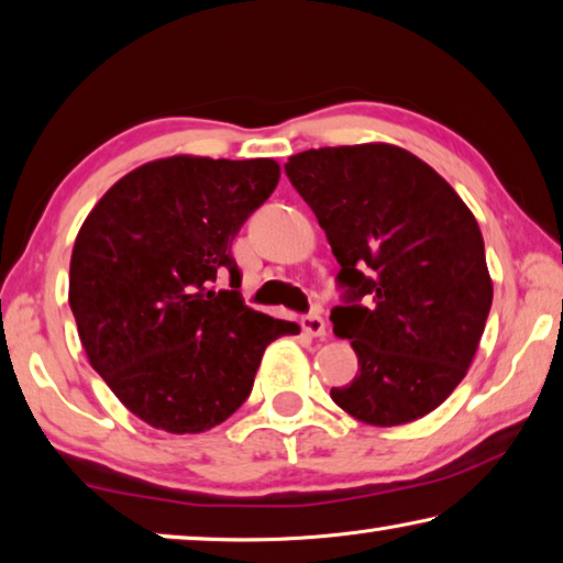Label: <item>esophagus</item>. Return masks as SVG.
<instances>
[{
	"mask_svg": "<svg viewBox=\"0 0 563 563\" xmlns=\"http://www.w3.org/2000/svg\"><path fill=\"white\" fill-rule=\"evenodd\" d=\"M302 330L310 332L312 338H325V320H322L318 310H312L302 318Z\"/></svg>",
	"mask_w": 563,
	"mask_h": 563,
	"instance_id": "obj_1",
	"label": "esophagus"
}]
</instances>
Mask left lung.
<instances>
[{
  "instance_id": "8db88e82",
  "label": "left lung",
  "mask_w": 563,
  "mask_h": 563,
  "mask_svg": "<svg viewBox=\"0 0 563 563\" xmlns=\"http://www.w3.org/2000/svg\"><path fill=\"white\" fill-rule=\"evenodd\" d=\"M285 176L340 263L330 320L352 340L360 375L330 397L377 427L430 415L464 379L492 308L472 211L434 168L389 144L302 151Z\"/></svg>"
}]
</instances>
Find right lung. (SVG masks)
<instances>
[{
  "label": "right lung",
  "instance_id": "add662e5",
  "mask_svg": "<svg viewBox=\"0 0 563 563\" xmlns=\"http://www.w3.org/2000/svg\"><path fill=\"white\" fill-rule=\"evenodd\" d=\"M278 178L271 158H161L113 184L76 235L69 305L81 345L156 430L225 422L251 395L265 347L300 332L247 308L231 253ZM221 277L228 291L214 290Z\"/></svg>",
  "mask_w": 563,
  "mask_h": 563
}]
</instances>
